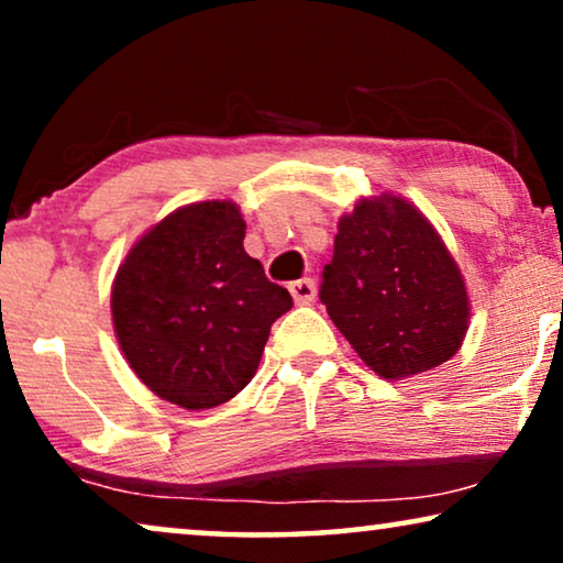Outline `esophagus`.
Here are the masks:
<instances>
[{
  "mask_svg": "<svg viewBox=\"0 0 563 563\" xmlns=\"http://www.w3.org/2000/svg\"><path fill=\"white\" fill-rule=\"evenodd\" d=\"M291 297H295L297 305H310L314 299V282L312 279H299L289 284Z\"/></svg>",
  "mask_w": 563,
  "mask_h": 563,
  "instance_id": "1",
  "label": "esophagus"
}]
</instances>
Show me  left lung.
I'll return each instance as SVG.
<instances>
[{
    "instance_id": "left-lung-1",
    "label": "left lung",
    "mask_w": 563,
    "mask_h": 563,
    "mask_svg": "<svg viewBox=\"0 0 563 563\" xmlns=\"http://www.w3.org/2000/svg\"><path fill=\"white\" fill-rule=\"evenodd\" d=\"M320 302L384 379L441 366L466 335L468 297L456 261L402 197L361 199L343 214Z\"/></svg>"
}]
</instances>
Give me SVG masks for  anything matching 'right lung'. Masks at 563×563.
<instances>
[{
	"mask_svg": "<svg viewBox=\"0 0 563 563\" xmlns=\"http://www.w3.org/2000/svg\"><path fill=\"white\" fill-rule=\"evenodd\" d=\"M233 202H199L151 228L112 287L120 349L145 387L187 410L235 397L256 374L291 295L243 249Z\"/></svg>",
	"mask_w": 563,
	"mask_h": 563,
	"instance_id": "add662e5",
	"label": "right lung"
}]
</instances>
